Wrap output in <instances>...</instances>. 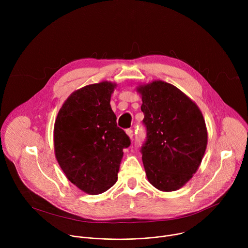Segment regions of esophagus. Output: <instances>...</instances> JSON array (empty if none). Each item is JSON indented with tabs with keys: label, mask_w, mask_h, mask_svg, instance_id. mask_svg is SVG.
<instances>
[{
	"label": "esophagus",
	"mask_w": 248,
	"mask_h": 248,
	"mask_svg": "<svg viewBox=\"0 0 248 248\" xmlns=\"http://www.w3.org/2000/svg\"><path fill=\"white\" fill-rule=\"evenodd\" d=\"M126 134L129 136L130 139H132V137H133V131H132V129H126Z\"/></svg>",
	"instance_id": "34e87169"
}]
</instances>
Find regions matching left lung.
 <instances>
[{
  "label": "left lung",
  "mask_w": 248,
  "mask_h": 248,
  "mask_svg": "<svg viewBox=\"0 0 248 248\" xmlns=\"http://www.w3.org/2000/svg\"><path fill=\"white\" fill-rule=\"evenodd\" d=\"M146 139L140 148L150 184L162 191L181 188L197 170L207 146L199 108L175 86L153 81L140 86Z\"/></svg>",
  "instance_id": "obj_1"
}]
</instances>
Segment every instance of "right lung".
<instances>
[{
    "mask_svg": "<svg viewBox=\"0 0 248 248\" xmlns=\"http://www.w3.org/2000/svg\"><path fill=\"white\" fill-rule=\"evenodd\" d=\"M116 84L100 82L70 95L54 127L56 158L70 183L88 194L112 187L128 135L117 125L110 101Z\"/></svg>",
    "mask_w": 248,
    "mask_h": 248,
    "instance_id": "1",
    "label": "right lung"
}]
</instances>
